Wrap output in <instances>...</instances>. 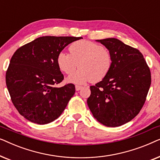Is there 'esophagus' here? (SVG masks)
Listing matches in <instances>:
<instances>
[{"instance_id":"1","label":"esophagus","mask_w":160,"mask_h":160,"mask_svg":"<svg viewBox=\"0 0 160 160\" xmlns=\"http://www.w3.org/2000/svg\"><path fill=\"white\" fill-rule=\"evenodd\" d=\"M75 87H76V91L80 90V89H82V87L80 86V85H76Z\"/></svg>"}]
</instances>
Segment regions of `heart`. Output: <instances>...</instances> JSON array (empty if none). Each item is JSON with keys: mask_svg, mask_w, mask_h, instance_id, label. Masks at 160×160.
<instances>
[{"mask_svg": "<svg viewBox=\"0 0 160 160\" xmlns=\"http://www.w3.org/2000/svg\"><path fill=\"white\" fill-rule=\"evenodd\" d=\"M70 53L60 52L57 64L60 71L71 75L80 62V68L68 78L69 82L84 84L93 81L100 82L110 72L113 56L106 47L87 40L77 41L69 47Z\"/></svg>", "mask_w": 160, "mask_h": 160, "instance_id": "obj_1", "label": "heart"}]
</instances>
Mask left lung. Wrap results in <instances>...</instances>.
<instances>
[{
    "mask_svg": "<svg viewBox=\"0 0 160 160\" xmlns=\"http://www.w3.org/2000/svg\"><path fill=\"white\" fill-rule=\"evenodd\" d=\"M113 56V65L106 77L91 86L87 105L93 117L106 127L128 123L138 114L150 88L151 72L138 49L119 39L96 40Z\"/></svg>",
    "mask_w": 160,
    "mask_h": 160,
    "instance_id": "obj_1",
    "label": "left lung"
}]
</instances>
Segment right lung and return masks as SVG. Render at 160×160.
Masks as SVG:
<instances>
[{
  "instance_id": "1",
  "label": "right lung",
  "mask_w": 160,
  "mask_h": 160,
  "mask_svg": "<svg viewBox=\"0 0 160 160\" xmlns=\"http://www.w3.org/2000/svg\"><path fill=\"white\" fill-rule=\"evenodd\" d=\"M82 37L42 36L19 48L6 73L12 101L30 122L45 124L62 114L75 93V86L58 87L64 79L57 64L63 49Z\"/></svg>"
}]
</instances>
